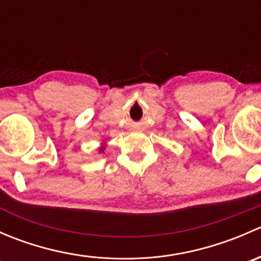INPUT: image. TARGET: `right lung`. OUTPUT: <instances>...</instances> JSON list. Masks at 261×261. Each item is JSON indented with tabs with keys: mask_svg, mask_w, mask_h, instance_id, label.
Masks as SVG:
<instances>
[{
	"mask_svg": "<svg viewBox=\"0 0 261 261\" xmlns=\"http://www.w3.org/2000/svg\"><path fill=\"white\" fill-rule=\"evenodd\" d=\"M105 149H106V144H103V145L99 147V152H103Z\"/></svg>",
	"mask_w": 261,
	"mask_h": 261,
	"instance_id": "add662e5",
	"label": "right lung"
}]
</instances>
